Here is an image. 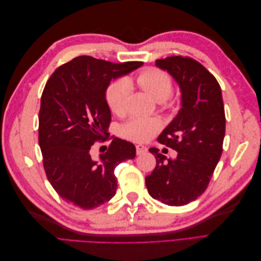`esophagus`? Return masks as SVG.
Instances as JSON below:
<instances>
[{
	"mask_svg": "<svg viewBox=\"0 0 261 261\" xmlns=\"http://www.w3.org/2000/svg\"><path fill=\"white\" fill-rule=\"evenodd\" d=\"M147 147H145V146H143V145H137L136 146V152H137V154H143V153H145V152H147Z\"/></svg>",
	"mask_w": 261,
	"mask_h": 261,
	"instance_id": "1",
	"label": "esophagus"
}]
</instances>
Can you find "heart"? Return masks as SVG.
Masks as SVG:
<instances>
[{"label":"heart","mask_w":261,"mask_h":261,"mask_svg":"<svg viewBox=\"0 0 261 261\" xmlns=\"http://www.w3.org/2000/svg\"><path fill=\"white\" fill-rule=\"evenodd\" d=\"M137 85L147 91L155 101L167 100L172 93L173 84L169 74L156 67H148L137 75ZM130 85L127 81L118 80L109 86L107 90V102L109 108L115 114H122L126 109V100L129 94ZM160 128V122L155 118L136 116L125 123L123 134L126 138L134 141H146L153 136Z\"/></svg>","instance_id":"b5f03b06"}]
</instances>
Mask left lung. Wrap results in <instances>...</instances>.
Here are the masks:
<instances>
[{
  "mask_svg": "<svg viewBox=\"0 0 261 261\" xmlns=\"http://www.w3.org/2000/svg\"><path fill=\"white\" fill-rule=\"evenodd\" d=\"M155 65L174 78L180 109L158 141L177 151L168 159L150 148L156 165L146 177L149 195L169 206H184L206 191L222 154L225 114L221 87L211 73L191 58L170 57Z\"/></svg>",
  "mask_w": 261,
  "mask_h": 261,
  "instance_id": "obj_1",
  "label": "left lung"
}]
</instances>
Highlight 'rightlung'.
Returning a JSON list of instances; mask_svg holds the SVG:
<instances>
[{
  "instance_id": "1",
  "label": "right lung",
  "mask_w": 261,
  "mask_h": 261,
  "mask_svg": "<svg viewBox=\"0 0 261 261\" xmlns=\"http://www.w3.org/2000/svg\"><path fill=\"white\" fill-rule=\"evenodd\" d=\"M141 65L83 55L60 66L45 84L39 112L43 168L55 192L75 207L90 210L111 199L117 187L114 169L136 155L135 146L116 137L98 159L91 146L109 136L110 83Z\"/></svg>"
}]
</instances>
